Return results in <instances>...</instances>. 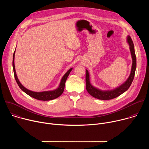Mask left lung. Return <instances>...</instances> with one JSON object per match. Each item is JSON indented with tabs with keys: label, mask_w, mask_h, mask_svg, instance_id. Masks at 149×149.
Here are the masks:
<instances>
[{
	"label": "left lung",
	"mask_w": 149,
	"mask_h": 149,
	"mask_svg": "<svg viewBox=\"0 0 149 149\" xmlns=\"http://www.w3.org/2000/svg\"><path fill=\"white\" fill-rule=\"evenodd\" d=\"M127 42L130 45V49L131 52V55L133 59V63L130 75L127 80L121 86L116 88L113 90L110 91H101L99 89H97L93 87L90 84V75L88 71L86 70V89L88 93L92 95L93 97H95L99 100H109L115 98L118 96L120 95L123 93H124L125 91H127L130 87L131 84L133 81L135 71L136 69V56L134 51V47L133 40L130 36L127 37Z\"/></svg>",
	"instance_id": "obj_1"
}]
</instances>
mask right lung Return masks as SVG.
Listing matches in <instances>:
<instances>
[{
    "instance_id": "add662e5",
    "label": "right lung",
    "mask_w": 149,
    "mask_h": 149,
    "mask_svg": "<svg viewBox=\"0 0 149 149\" xmlns=\"http://www.w3.org/2000/svg\"><path fill=\"white\" fill-rule=\"evenodd\" d=\"M15 51L13 53V73H14V76H15V80L17 84V85L19 86V88L22 90L23 91H24L26 94H27L28 95H29V96L38 100H41V101H49V100H52L54 99H55L56 98H58V97H59L63 92V90H64V88H65V82L66 80L70 73V72L72 71V68L70 69L63 76V77L62 78V79L61 81L59 86L58 87V88L55 90L53 91H43V92H34V91H30L28 89H26L25 87H24L22 84H20V82H19L16 74V71H15V63H14V59H15Z\"/></svg>"
}]
</instances>
